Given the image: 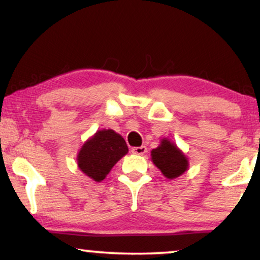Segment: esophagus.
Wrapping results in <instances>:
<instances>
[{
  "label": "esophagus",
  "mask_w": 260,
  "mask_h": 260,
  "mask_svg": "<svg viewBox=\"0 0 260 260\" xmlns=\"http://www.w3.org/2000/svg\"><path fill=\"white\" fill-rule=\"evenodd\" d=\"M147 148L146 146H140V147H133L132 148V153L133 154H138V155H143L146 153Z\"/></svg>",
  "instance_id": "34e87169"
}]
</instances>
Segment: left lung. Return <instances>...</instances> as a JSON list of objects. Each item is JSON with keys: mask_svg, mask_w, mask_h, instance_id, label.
Listing matches in <instances>:
<instances>
[{"mask_svg": "<svg viewBox=\"0 0 260 260\" xmlns=\"http://www.w3.org/2000/svg\"><path fill=\"white\" fill-rule=\"evenodd\" d=\"M151 159L161 174L169 179L179 177L189 168L186 155L168 138H162L159 146L151 151Z\"/></svg>", "mask_w": 260, "mask_h": 260, "instance_id": "1", "label": "left lung"}]
</instances>
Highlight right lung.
Wrapping results in <instances>:
<instances>
[{
	"label": "right lung",
	"instance_id": "right-lung-1",
	"mask_svg": "<svg viewBox=\"0 0 260 260\" xmlns=\"http://www.w3.org/2000/svg\"><path fill=\"white\" fill-rule=\"evenodd\" d=\"M127 152L126 141L119 133L113 129H100L79 148L77 165L92 181L101 182Z\"/></svg>",
	"mask_w": 260,
	"mask_h": 260
}]
</instances>
